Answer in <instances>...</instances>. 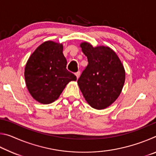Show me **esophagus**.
I'll use <instances>...</instances> for the list:
<instances>
[{
  "mask_svg": "<svg viewBox=\"0 0 156 156\" xmlns=\"http://www.w3.org/2000/svg\"><path fill=\"white\" fill-rule=\"evenodd\" d=\"M75 75H76V78H78L79 77H80V71H78V72H76V73H75Z\"/></svg>",
  "mask_w": 156,
  "mask_h": 156,
  "instance_id": "34e87169",
  "label": "esophagus"
}]
</instances>
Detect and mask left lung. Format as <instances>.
<instances>
[{
  "label": "left lung",
  "instance_id": "left-lung-1",
  "mask_svg": "<svg viewBox=\"0 0 156 156\" xmlns=\"http://www.w3.org/2000/svg\"><path fill=\"white\" fill-rule=\"evenodd\" d=\"M80 47L89 63L78 80L79 88L91 107L104 109L120 96L125 80V68L109 47H94L84 42Z\"/></svg>",
  "mask_w": 156,
  "mask_h": 156
}]
</instances>
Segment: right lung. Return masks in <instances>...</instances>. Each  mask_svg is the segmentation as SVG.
Wrapping results in <instances>:
<instances>
[{
    "mask_svg": "<svg viewBox=\"0 0 156 156\" xmlns=\"http://www.w3.org/2000/svg\"><path fill=\"white\" fill-rule=\"evenodd\" d=\"M62 44L46 41L37 47L25 68V83L36 101L50 104L58 98L67 84L76 76L66 69Z\"/></svg>",
    "mask_w": 156,
    "mask_h": 156,
    "instance_id": "add662e5",
    "label": "right lung"
}]
</instances>
